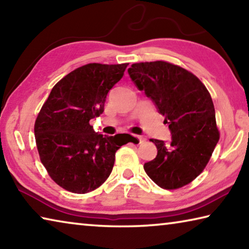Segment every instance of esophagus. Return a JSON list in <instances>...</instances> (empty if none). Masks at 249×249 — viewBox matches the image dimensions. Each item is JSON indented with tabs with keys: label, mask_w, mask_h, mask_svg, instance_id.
<instances>
[{
	"label": "esophagus",
	"mask_w": 249,
	"mask_h": 249,
	"mask_svg": "<svg viewBox=\"0 0 249 249\" xmlns=\"http://www.w3.org/2000/svg\"><path fill=\"white\" fill-rule=\"evenodd\" d=\"M133 141L137 142L138 144H142V142H145V138L142 137V136H138V135H134V136H133Z\"/></svg>",
	"instance_id": "obj_1"
}]
</instances>
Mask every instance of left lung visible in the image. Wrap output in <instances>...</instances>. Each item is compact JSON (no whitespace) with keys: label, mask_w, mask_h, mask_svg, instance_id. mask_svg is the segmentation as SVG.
Returning a JSON list of instances; mask_svg holds the SVG:
<instances>
[{"label":"left lung","mask_w":249,"mask_h":249,"mask_svg":"<svg viewBox=\"0 0 249 249\" xmlns=\"http://www.w3.org/2000/svg\"><path fill=\"white\" fill-rule=\"evenodd\" d=\"M128 74L165 116L171 133L169 144L150 140L158 151L144 165L146 174L163 189L190 183L208 165L220 140L209 91L195 74L166 61L133 64Z\"/></svg>","instance_id":"1"}]
</instances>
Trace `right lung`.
I'll use <instances>...</instances> for the list:
<instances>
[{"mask_svg": "<svg viewBox=\"0 0 249 249\" xmlns=\"http://www.w3.org/2000/svg\"><path fill=\"white\" fill-rule=\"evenodd\" d=\"M128 64H89L71 71L53 88L35 122L39 157L52 179L73 193L99 188L111 175L122 145L96 133L90 120L102 114L108 91ZM126 144V142H125Z\"/></svg>", "mask_w": 249, "mask_h": 249, "instance_id": "obj_1", "label": "right lung"}]
</instances>
